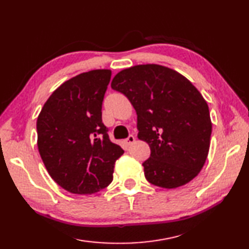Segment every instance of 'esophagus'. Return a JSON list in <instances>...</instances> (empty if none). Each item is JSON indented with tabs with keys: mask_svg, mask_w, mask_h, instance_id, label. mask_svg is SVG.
<instances>
[{
	"mask_svg": "<svg viewBox=\"0 0 249 249\" xmlns=\"http://www.w3.org/2000/svg\"><path fill=\"white\" fill-rule=\"evenodd\" d=\"M135 140H136V138L130 135L128 138L124 140V142H125L126 145H130V144H132L133 142H135Z\"/></svg>",
	"mask_w": 249,
	"mask_h": 249,
	"instance_id": "1",
	"label": "esophagus"
}]
</instances>
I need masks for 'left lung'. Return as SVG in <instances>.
Segmentation results:
<instances>
[{"instance_id": "1", "label": "left lung", "mask_w": 249, "mask_h": 249, "mask_svg": "<svg viewBox=\"0 0 249 249\" xmlns=\"http://www.w3.org/2000/svg\"><path fill=\"white\" fill-rule=\"evenodd\" d=\"M111 88L125 94L138 114V138L148 143L146 180L177 188L196 178L208 156L212 120L206 101L185 76L157 64L114 75Z\"/></svg>"}]
</instances>
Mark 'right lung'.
<instances>
[{
  "label": "right lung",
  "instance_id": "1",
  "mask_svg": "<svg viewBox=\"0 0 249 249\" xmlns=\"http://www.w3.org/2000/svg\"><path fill=\"white\" fill-rule=\"evenodd\" d=\"M111 70L95 69L64 82L37 117V148L53 181L76 195H91L112 181L124 154L102 122V102Z\"/></svg>",
  "mask_w": 249,
  "mask_h": 249
}]
</instances>
